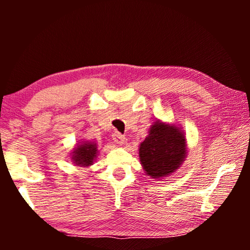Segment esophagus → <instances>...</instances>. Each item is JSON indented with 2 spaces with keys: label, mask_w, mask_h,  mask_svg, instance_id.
I'll return each mask as SVG.
<instances>
[{
  "label": "esophagus",
  "mask_w": 250,
  "mask_h": 250,
  "mask_svg": "<svg viewBox=\"0 0 250 250\" xmlns=\"http://www.w3.org/2000/svg\"><path fill=\"white\" fill-rule=\"evenodd\" d=\"M112 140H114L115 143H117V145L122 146V145H124V142H125V136L121 134V133L116 132V133H114V134H112Z\"/></svg>",
  "instance_id": "esophagus-1"
}]
</instances>
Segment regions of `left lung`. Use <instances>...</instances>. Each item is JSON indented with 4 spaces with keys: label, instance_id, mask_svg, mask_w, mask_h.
I'll return each mask as SVG.
<instances>
[{
    "label": "left lung",
    "instance_id": "8db88e82",
    "mask_svg": "<svg viewBox=\"0 0 250 250\" xmlns=\"http://www.w3.org/2000/svg\"><path fill=\"white\" fill-rule=\"evenodd\" d=\"M186 133L179 126L156 121L141 142L139 157L146 174L162 179L173 174L187 158Z\"/></svg>",
    "mask_w": 250,
    "mask_h": 250
}]
</instances>
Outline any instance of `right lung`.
Instances as JSON below:
<instances>
[{"instance_id": "add662e5", "label": "right lung", "mask_w": 250, "mask_h": 250, "mask_svg": "<svg viewBox=\"0 0 250 250\" xmlns=\"http://www.w3.org/2000/svg\"><path fill=\"white\" fill-rule=\"evenodd\" d=\"M98 153L99 150L97 143L92 141H83L77 143L70 155L75 165L80 167H88L93 165Z\"/></svg>"}]
</instances>
